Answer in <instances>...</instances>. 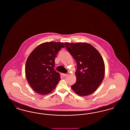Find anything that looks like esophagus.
<instances>
[{
  "label": "esophagus",
  "mask_w": 130,
  "mask_h": 130,
  "mask_svg": "<svg viewBox=\"0 0 130 130\" xmlns=\"http://www.w3.org/2000/svg\"><path fill=\"white\" fill-rule=\"evenodd\" d=\"M62 75H63V77H66V76L68 75V74H63Z\"/></svg>",
  "instance_id": "obj_1"
}]
</instances>
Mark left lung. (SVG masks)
<instances>
[{
    "instance_id": "obj_1",
    "label": "left lung",
    "mask_w": 130,
    "mask_h": 130,
    "mask_svg": "<svg viewBox=\"0 0 130 130\" xmlns=\"http://www.w3.org/2000/svg\"><path fill=\"white\" fill-rule=\"evenodd\" d=\"M66 48L77 63L76 81L72 89L80 96L93 93L104 79L105 64L99 52L90 44L65 42Z\"/></svg>"
}]
</instances>
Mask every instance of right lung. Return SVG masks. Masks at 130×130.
<instances>
[{
  "label": "right lung",
  "mask_w": 130,
  "mask_h": 130,
  "mask_svg": "<svg viewBox=\"0 0 130 130\" xmlns=\"http://www.w3.org/2000/svg\"><path fill=\"white\" fill-rule=\"evenodd\" d=\"M64 47L62 42H45L39 45L28 56L25 65L26 77L36 93H49L60 80L59 74L54 70L55 59L58 51Z\"/></svg>",
  "instance_id": "add662e5"
}]
</instances>
